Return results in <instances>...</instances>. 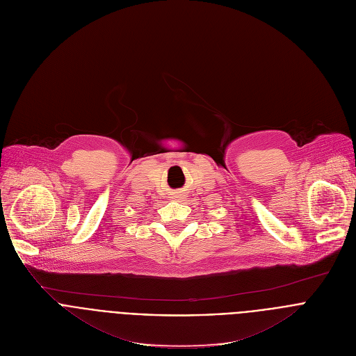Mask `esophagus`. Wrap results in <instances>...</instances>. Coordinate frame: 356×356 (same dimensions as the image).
Here are the masks:
<instances>
[{
    "mask_svg": "<svg viewBox=\"0 0 356 356\" xmlns=\"http://www.w3.org/2000/svg\"><path fill=\"white\" fill-rule=\"evenodd\" d=\"M175 197H177V199H179V197H180V196H175Z\"/></svg>",
    "mask_w": 356,
    "mask_h": 356,
    "instance_id": "34e87169",
    "label": "esophagus"
}]
</instances>
